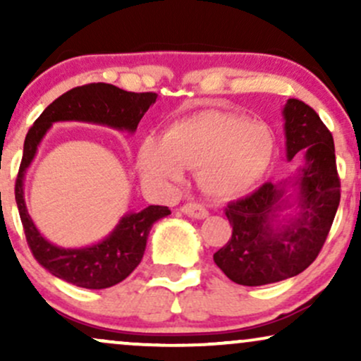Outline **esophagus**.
Here are the masks:
<instances>
[{"label":"esophagus","instance_id":"1","mask_svg":"<svg viewBox=\"0 0 361 361\" xmlns=\"http://www.w3.org/2000/svg\"><path fill=\"white\" fill-rule=\"evenodd\" d=\"M181 212L193 219H205L209 215V210L200 204H185L181 207Z\"/></svg>","mask_w":361,"mask_h":361}]
</instances>
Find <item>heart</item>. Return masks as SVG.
Wrapping results in <instances>:
<instances>
[{
	"instance_id": "b5f03b06",
	"label": "heart",
	"mask_w": 361,
	"mask_h": 361,
	"mask_svg": "<svg viewBox=\"0 0 361 361\" xmlns=\"http://www.w3.org/2000/svg\"><path fill=\"white\" fill-rule=\"evenodd\" d=\"M275 156L267 126L231 111L207 110L176 120L163 139L147 137L137 151L144 180L180 185L185 169H198L202 192L214 200H233L256 188Z\"/></svg>"
}]
</instances>
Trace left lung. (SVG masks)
I'll return each mask as SVG.
<instances>
[{
	"instance_id": "obj_1",
	"label": "left lung",
	"mask_w": 361,
	"mask_h": 361,
	"mask_svg": "<svg viewBox=\"0 0 361 361\" xmlns=\"http://www.w3.org/2000/svg\"><path fill=\"white\" fill-rule=\"evenodd\" d=\"M287 159L304 154L293 180L261 185L247 197L229 202L226 215L233 235L214 255L227 279L246 287L275 283L299 275L317 258L336 215L339 183L334 140L319 115L290 98L283 109ZM298 190V212L288 219L286 192Z\"/></svg>"
}]
</instances>
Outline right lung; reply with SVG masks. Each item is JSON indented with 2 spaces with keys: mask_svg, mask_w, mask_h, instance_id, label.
<instances>
[{
  "mask_svg": "<svg viewBox=\"0 0 361 361\" xmlns=\"http://www.w3.org/2000/svg\"><path fill=\"white\" fill-rule=\"evenodd\" d=\"M156 98L157 94L152 91L132 93L106 82H91L61 94L40 114L28 130L15 183V200L32 255L57 279L91 290L109 288L120 283L137 268L142 259L152 224L166 217L171 210L163 205H149L140 212L123 215L109 238L88 247L66 250L49 243L28 215L23 198L25 171L34 161L40 140L54 122L69 120L135 132L140 118Z\"/></svg>",
  "mask_w": 361,
  "mask_h": 361,
  "instance_id": "right-lung-1",
  "label": "right lung"
}]
</instances>
